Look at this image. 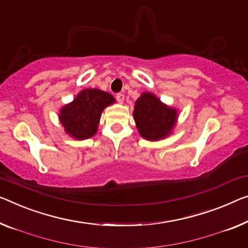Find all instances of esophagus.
<instances>
[{"label": "esophagus", "instance_id": "34e87169", "mask_svg": "<svg viewBox=\"0 0 248 248\" xmlns=\"http://www.w3.org/2000/svg\"><path fill=\"white\" fill-rule=\"evenodd\" d=\"M116 99L119 103H123L124 100V94L123 93V92H119V93L116 94Z\"/></svg>", "mask_w": 248, "mask_h": 248}]
</instances>
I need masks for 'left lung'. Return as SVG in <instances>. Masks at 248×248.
<instances>
[{
  "mask_svg": "<svg viewBox=\"0 0 248 248\" xmlns=\"http://www.w3.org/2000/svg\"><path fill=\"white\" fill-rule=\"evenodd\" d=\"M134 117L140 135L148 140H157L170 132L177 112L161 103L153 93L147 92L136 101Z\"/></svg>",
  "mask_w": 248,
  "mask_h": 248,
  "instance_id": "obj_1",
  "label": "left lung"
}]
</instances>
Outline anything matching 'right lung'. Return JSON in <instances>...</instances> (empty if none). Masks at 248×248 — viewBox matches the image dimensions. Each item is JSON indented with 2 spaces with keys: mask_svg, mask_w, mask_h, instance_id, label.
<instances>
[{
  "mask_svg": "<svg viewBox=\"0 0 248 248\" xmlns=\"http://www.w3.org/2000/svg\"><path fill=\"white\" fill-rule=\"evenodd\" d=\"M114 101L108 92L98 89H86L76 100L61 110L60 120L70 136L87 139L97 132L102 110Z\"/></svg>",
  "mask_w": 248,
  "mask_h": 248,
  "instance_id": "obj_1",
  "label": "right lung"
}]
</instances>
